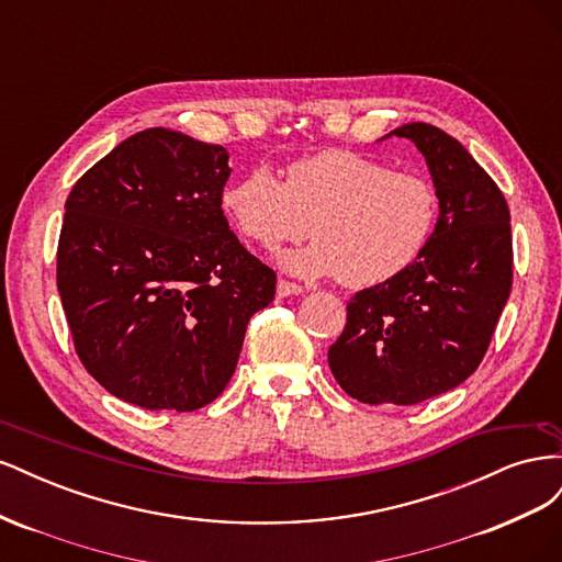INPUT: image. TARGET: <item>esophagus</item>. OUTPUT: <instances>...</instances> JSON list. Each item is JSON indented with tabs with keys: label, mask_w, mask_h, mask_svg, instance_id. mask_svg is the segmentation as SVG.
I'll use <instances>...</instances> for the list:
<instances>
[{
	"label": "esophagus",
	"mask_w": 562,
	"mask_h": 562,
	"mask_svg": "<svg viewBox=\"0 0 562 562\" xmlns=\"http://www.w3.org/2000/svg\"><path fill=\"white\" fill-rule=\"evenodd\" d=\"M300 293H304V288L300 283L279 279V283H277V295L279 297H291V295H300Z\"/></svg>",
	"instance_id": "esophagus-1"
}]
</instances>
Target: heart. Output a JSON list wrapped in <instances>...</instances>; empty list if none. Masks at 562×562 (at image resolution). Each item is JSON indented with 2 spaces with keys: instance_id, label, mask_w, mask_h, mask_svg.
Instances as JSON below:
<instances>
[{
  "instance_id": "b5f03b06",
  "label": "heart",
  "mask_w": 562,
  "mask_h": 562,
  "mask_svg": "<svg viewBox=\"0 0 562 562\" xmlns=\"http://www.w3.org/2000/svg\"><path fill=\"white\" fill-rule=\"evenodd\" d=\"M220 203L234 229L262 248L312 232L314 244L281 252L279 262L297 277H337L349 288L398 277L427 248L438 217L427 178L351 149L297 159L283 182L271 168L252 166L225 187Z\"/></svg>"
}]
</instances>
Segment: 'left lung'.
Instances as JSON below:
<instances>
[{
	"instance_id": "8db88e82",
	"label": "left lung",
	"mask_w": 562,
	"mask_h": 562,
	"mask_svg": "<svg viewBox=\"0 0 562 562\" xmlns=\"http://www.w3.org/2000/svg\"><path fill=\"white\" fill-rule=\"evenodd\" d=\"M389 135L413 140L427 159L440 213L411 267L349 300L328 363L356 401L415 405L481 366L512 293V213L495 180L446 131L413 122Z\"/></svg>"
}]
</instances>
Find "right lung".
<instances>
[{"label":"right lung","mask_w":562,"mask_h":562,"mask_svg":"<svg viewBox=\"0 0 562 562\" xmlns=\"http://www.w3.org/2000/svg\"><path fill=\"white\" fill-rule=\"evenodd\" d=\"M223 145L171 128L119 143L65 201L58 293L79 361L112 396L192 413L232 380L277 274L229 229Z\"/></svg>","instance_id":"right-lung-1"}]
</instances>
